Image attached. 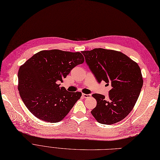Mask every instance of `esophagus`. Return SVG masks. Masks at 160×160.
Returning a JSON list of instances; mask_svg holds the SVG:
<instances>
[{
    "mask_svg": "<svg viewBox=\"0 0 160 160\" xmlns=\"http://www.w3.org/2000/svg\"><path fill=\"white\" fill-rule=\"evenodd\" d=\"M82 96L84 98H88L90 97H91L90 94H82Z\"/></svg>",
    "mask_w": 160,
    "mask_h": 160,
    "instance_id": "esophagus-1",
    "label": "esophagus"
}]
</instances>
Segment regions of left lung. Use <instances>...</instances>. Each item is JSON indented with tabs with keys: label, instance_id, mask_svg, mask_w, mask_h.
Segmentation results:
<instances>
[{
	"label": "left lung",
	"instance_id": "left-lung-1",
	"mask_svg": "<svg viewBox=\"0 0 160 160\" xmlns=\"http://www.w3.org/2000/svg\"><path fill=\"white\" fill-rule=\"evenodd\" d=\"M82 53L98 82L103 81L112 87L108 100L102 94H92L97 105L91 114L103 124L123 120L133 109L143 85L139 65L122 52L114 50L96 48Z\"/></svg>",
	"mask_w": 160,
	"mask_h": 160
}]
</instances>
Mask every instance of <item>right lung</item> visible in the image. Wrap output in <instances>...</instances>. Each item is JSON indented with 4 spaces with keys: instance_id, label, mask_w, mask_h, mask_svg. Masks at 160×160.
I'll return each mask as SVG.
<instances>
[{
    "instance_id": "right-lung-1",
    "label": "right lung",
    "mask_w": 160,
    "mask_h": 160,
    "mask_svg": "<svg viewBox=\"0 0 160 160\" xmlns=\"http://www.w3.org/2000/svg\"><path fill=\"white\" fill-rule=\"evenodd\" d=\"M83 62L84 57L79 52L52 49L36 53L21 66L18 90L29 111L48 122L62 120L82 94L68 92L59 83Z\"/></svg>"
}]
</instances>
